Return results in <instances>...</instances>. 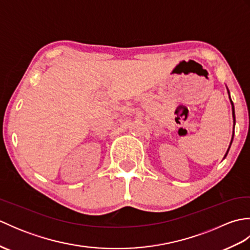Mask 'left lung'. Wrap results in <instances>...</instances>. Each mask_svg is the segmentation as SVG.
I'll return each instance as SVG.
<instances>
[{
    "label": "left lung",
    "instance_id": "1",
    "mask_svg": "<svg viewBox=\"0 0 250 250\" xmlns=\"http://www.w3.org/2000/svg\"><path fill=\"white\" fill-rule=\"evenodd\" d=\"M228 92H229V90H228ZM229 98H230V92H229ZM230 101H231V104H232V114H233V122H234V125H235V111H234V105H233V102H232V100H231V98H230ZM233 136H234V130H233ZM233 136H232V140H231V143H230V146H229V148H228V151H227V153H226V156H225V157H227V155H228V152H229V149H230V147H231V144H232V141H233Z\"/></svg>",
    "mask_w": 250,
    "mask_h": 250
}]
</instances>
